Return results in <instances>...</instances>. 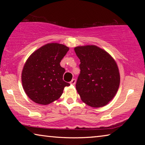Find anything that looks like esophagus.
Listing matches in <instances>:
<instances>
[{"label":"esophagus","instance_id":"obj_1","mask_svg":"<svg viewBox=\"0 0 145 145\" xmlns=\"http://www.w3.org/2000/svg\"><path fill=\"white\" fill-rule=\"evenodd\" d=\"M75 82H76V79H75V78H73V79L71 80L70 84H72V85H74L75 84Z\"/></svg>","mask_w":145,"mask_h":145}]
</instances>
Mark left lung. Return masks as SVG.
I'll use <instances>...</instances> for the list:
<instances>
[{
  "label": "left lung",
  "instance_id": "1",
  "mask_svg": "<svg viewBox=\"0 0 145 145\" xmlns=\"http://www.w3.org/2000/svg\"><path fill=\"white\" fill-rule=\"evenodd\" d=\"M74 50L80 62L75 86L77 92L89 106H104L113 99L119 88L120 77L116 62L95 45L77 46Z\"/></svg>",
  "mask_w": 145,
  "mask_h": 145
}]
</instances>
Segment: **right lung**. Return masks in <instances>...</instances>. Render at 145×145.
Instances as JSON below:
<instances>
[{
  "mask_svg": "<svg viewBox=\"0 0 145 145\" xmlns=\"http://www.w3.org/2000/svg\"><path fill=\"white\" fill-rule=\"evenodd\" d=\"M69 48L59 43H48L30 56L22 73V82L27 95L33 102L47 105L57 100L65 86V69L60 65Z\"/></svg>",
  "mask_w": 145,
  "mask_h": 145,
  "instance_id": "right-lung-1",
  "label": "right lung"
}]
</instances>
